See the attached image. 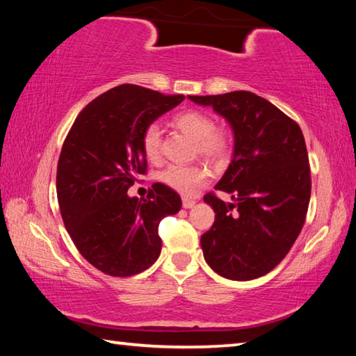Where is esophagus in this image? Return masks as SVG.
Segmentation results:
<instances>
[{
  "label": "esophagus",
  "instance_id": "obj_1",
  "mask_svg": "<svg viewBox=\"0 0 356 356\" xmlns=\"http://www.w3.org/2000/svg\"><path fill=\"white\" fill-rule=\"evenodd\" d=\"M195 204H196V201L191 200V197H182V206L185 209H191Z\"/></svg>",
  "mask_w": 356,
  "mask_h": 356
}]
</instances>
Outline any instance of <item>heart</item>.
I'll return each mask as SVG.
<instances>
[{
  "label": "heart",
  "mask_w": 356,
  "mask_h": 356,
  "mask_svg": "<svg viewBox=\"0 0 356 356\" xmlns=\"http://www.w3.org/2000/svg\"><path fill=\"white\" fill-rule=\"evenodd\" d=\"M172 125L195 141L193 152L210 161H225L234 150L232 131L222 125H215L213 118L201 110H185L174 114ZM141 150L150 161L160 160L161 130L156 124H149L141 131ZM209 171L202 165H170L159 174L161 184L182 195H191L197 186L206 184Z\"/></svg>",
  "instance_id": "1"
}]
</instances>
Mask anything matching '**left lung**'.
<instances>
[{
  "label": "left lung",
  "mask_w": 356,
  "mask_h": 356,
  "mask_svg": "<svg viewBox=\"0 0 356 356\" xmlns=\"http://www.w3.org/2000/svg\"><path fill=\"white\" fill-rule=\"evenodd\" d=\"M227 119L236 136L234 159L204 201L215 222L201 237L207 264L229 280L248 281L272 272L306 221L311 166L303 131L280 108L250 91L190 95Z\"/></svg>",
  "instance_id": "obj_1"
}]
</instances>
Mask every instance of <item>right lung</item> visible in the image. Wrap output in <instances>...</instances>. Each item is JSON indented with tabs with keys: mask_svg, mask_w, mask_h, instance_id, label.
<instances>
[{
	"mask_svg": "<svg viewBox=\"0 0 356 356\" xmlns=\"http://www.w3.org/2000/svg\"><path fill=\"white\" fill-rule=\"evenodd\" d=\"M185 95H166L120 84L83 108L65 136L58 161L56 191L64 226L86 261L110 276H131L160 256V221L182 201L163 184L144 200L127 190L147 174L141 131Z\"/></svg>",
	"mask_w": 356,
	"mask_h": 356,
	"instance_id": "1",
	"label": "right lung"
}]
</instances>
